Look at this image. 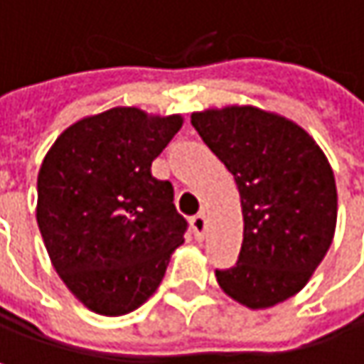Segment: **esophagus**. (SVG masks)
I'll return each mask as SVG.
<instances>
[{
	"mask_svg": "<svg viewBox=\"0 0 364 364\" xmlns=\"http://www.w3.org/2000/svg\"><path fill=\"white\" fill-rule=\"evenodd\" d=\"M191 230H193L196 238H204V232H206V215L204 213H198L196 217H191Z\"/></svg>",
	"mask_w": 364,
	"mask_h": 364,
	"instance_id": "obj_1",
	"label": "esophagus"
}]
</instances>
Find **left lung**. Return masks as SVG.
Instances as JSON below:
<instances>
[{
	"mask_svg": "<svg viewBox=\"0 0 364 364\" xmlns=\"http://www.w3.org/2000/svg\"><path fill=\"white\" fill-rule=\"evenodd\" d=\"M191 126L240 191L242 247L232 269L215 272L219 287L249 310L293 297L335 236L337 187L325 151L293 119L253 105L193 111Z\"/></svg>",
	"mask_w": 364,
	"mask_h": 364,
	"instance_id": "left-lung-1",
	"label": "left lung"
}]
</instances>
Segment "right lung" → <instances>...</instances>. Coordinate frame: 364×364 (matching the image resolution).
Listing matches in <instances>:
<instances>
[{
    "label": "right lung",
    "mask_w": 364,
    "mask_h": 364,
    "mask_svg": "<svg viewBox=\"0 0 364 364\" xmlns=\"http://www.w3.org/2000/svg\"><path fill=\"white\" fill-rule=\"evenodd\" d=\"M181 126L179 113L113 107L65 128L39 166L36 217L48 257L97 314L143 306L185 242L173 185L151 175Z\"/></svg>",
    "instance_id": "1"
}]
</instances>
